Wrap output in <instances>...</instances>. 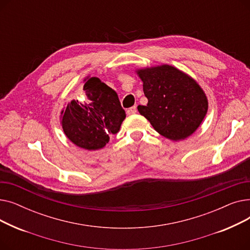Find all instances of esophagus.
<instances>
[{
    "label": "esophagus",
    "instance_id": "esophagus-1",
    "mask_svg": "<svg viewBox=\"0 0 250 250\" xmlns=\"http://www.w3.org/2000/svg\"><path fill=\"white\" fill-rule=\"evenodd\" d=\"M136 112H137V107H136V106L130 107V108H128V109L126 110V114H127V115H132V114H135Z\"/></svg>",
    "mask_w": 250,
    "mask_h": 250
}]
</instances>
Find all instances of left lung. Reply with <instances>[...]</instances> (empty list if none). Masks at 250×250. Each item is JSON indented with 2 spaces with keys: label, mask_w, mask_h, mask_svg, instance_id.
I'll list each match as a JSON object with an SVG mask.
<instances>
[{
  "label": "left lung",
  "mask_w": 250,
  "mask_h": 250,
  "mask_svg": "<svg viewBox=\"0 0 250 250\" xmlns=\"http://www.w3.org/2000/svg\"><path fill=\"white\" fill-rule=\"evenodd\" d=\"M148 104L139 112L156 132L172 140H185L200 126L208 111L201 86L186 73L169 64L137 70Z\"/></svg>",
  "instance_id": "left-lung-1"
}]
</instances>
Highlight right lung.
<instances>
[{
	"instance_id": "1",
	"label": "right lung",
	"mask_w": 250,
	"mask_h": 250,
	"mask_svg": "<svg viewBox=\"0 0 250 250\" xmlns=\"http://www.w3.org/2000/svg\"><path fill=\"white\" fill-rule=\"evenodd\" d=\"M85 101L72 100L61 112L64 135L85 150L102 149L125 118L116 92L97 77L84 79Z\"/></svg>"
}]
</instances>
